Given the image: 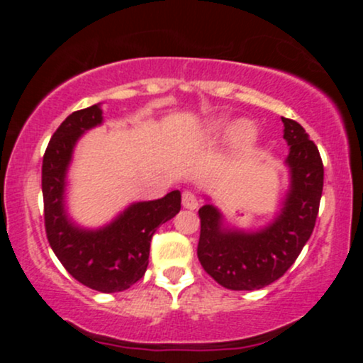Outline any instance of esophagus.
<instances>
[{"label": "esophagus", "mask_w": 363, "mask_h": 363, "mask_svg": "<svg viewBox=\"0 0 363 363\" xmlns=\"http://www.w3.org/2000/svg\"><path fill=\"white\" fill-rule=\"evenodd\" d=\"M182 206L187 208V210L198 208V198H196V194L191 193V191H184V193H182Z\"/></svg>", "instance_id": "1"}]
</instances>
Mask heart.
<instances>
[{"label": "heart", "mask_w": 363, "mask_h": 363, "mask_svg": "<svg viewBox=\"0 0 363 363\" xmlns=\"http://www.w3.org/2000/svg\"><path fill=\"white\" fill-rule=\"evenodd\" d=\"M230 124L227 119H213L208 123V131L213 133V135H220V133L228 131ZM256 138V129L251 123L247 121H239L234 124V128L230 129V143L235 148H245L252 143Z\"/></svg>", "instance_id": "b5f03b06"}]
</instances>
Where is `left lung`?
I'll return each instance as SVG.
<instances>
[{
	"instance_id": "left-lung-1",
	"label": "left lung",
	"mask_w": 363,
	"mask_h": 363,
	"mask_svg": "<svg viewBox=\"0 0 363 363\" xmlns=\"http://www.w3.org/2000/svg\"><path fill=\"white\" fill-rule=\"evenodd\" d=\"M289 145L285 165L290 187L280 213L259 230H240L225 225L218 208H199L201 234L198 257L205 272L228 290H259L285 274L314 230L324 167L319 150L297 121L281 118Z\"/></svg>"
}]
</instances>
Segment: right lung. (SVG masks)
<instances>
[{
    "label": "right lung",
    "instance_id": "obj_1",
    "mask_svg": "<svg viewBox=\"0 0 363 363\" xmlns=\"http://www.w3.org/2000/svg\"><path fill=\"white\" fill-rule=\"evenodd\" d=\"M104 123L101 104L69 114L49 141L43 160L45 234L54 254L74 280L102 294L128 290L148 266L150 242L162 223L181 210V193L131 203L101 228L80 227L66 210L68 169L78 140Z\"/></svg>",
    "mask_w": 363,
    "mask_h": 363
}]
</instances>
